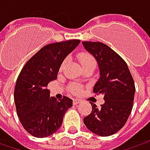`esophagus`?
<instances>
[{
    "label": "esophagus",
    "mask_w": 150,
    "mask_h": 150,
    "mask_svg": "<svg viewBox=\"0 0 150 150\" xmlns=\"http://www.w3.org/2000/svg\"><path fill=\"white\" fill-rule=\"evenodd\" d=\"M82 99H80V98H74L73 99V104L74 105H76V104H78V103H82Z\"/></svg>",
    "instance_id": "obj_1"
}]
</instances>
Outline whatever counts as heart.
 Wrapping results in <instances>:
<instances>
[{"label":"heart","mask_w":150,"mask_h":150,"mask_svg":"<svg viewBox=\"0 0 150 150\" xmlns=\"http://www.w3.org/2000/svg\"><path fill=\"white\" fill-rule=\"evenodd\" d=\"M78 59L80 61L82 66L83 67L85 65H88V64H96L95 59L93 58V57L89 53H87V52H81L78 54ZM67 61L65 60L62 62V67H63L64 65L66 64ZM70 90L71 92L73 93H78L80 92V87L77 85V84H72V86L70 87Z\"/></svg>","instance_id":"heart-1"}]
</instances>
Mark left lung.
I'll return each mask as SVG.
<instances>
[{
  "label": "left lung",
  "mask_w": 150,
  "mask_h": 150,
  "mask_svg": "<svg viewBox=\"0 0 150 150\" xmlns=\"http://www.w3.org/2000/svg\"><path fill=\"white\" fill-rule=\"evenodd\" d=\"M82 43L93 56L99 68L100 77L93 93L104 96L100 108L91 103L92 112L83 118L84 124L97 135H112L124 127L129 117L135 93L134 82L127 63L106 44Z\"/></svg>",
  "instance_id": "left-lung-1"
}]
</instances>
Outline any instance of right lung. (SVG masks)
<instances>
[{
    "label": "right lung",
    "instance_id": "1",
    "mask_svg": "<svg viewBox=\"0 0 150 150\" xmlns=\"http://www.w3.org/2000/svg\"><path fill=\"white\" fill-rule=\"evenodd\" d=\"M79 43L80 40H70L48 44L21 69L15 87V104L21 124L32 136L45 138L53 134L72 106V100L66 96L59 100L50 97L47 86L57 79L62 62Z\"/></svg>",
    "mask_w": 150,
    "mask_h": 150
}]
</instances>
